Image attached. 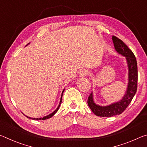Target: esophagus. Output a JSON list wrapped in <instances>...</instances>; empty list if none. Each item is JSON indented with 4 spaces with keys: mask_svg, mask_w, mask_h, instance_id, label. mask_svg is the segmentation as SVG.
Segmentation results:
<instances>
[{
    "mask_svg": "<svg viewBox=\"0 0 147 147\" xmlns=\"http://www.w3.org/2000/svg\"><path fill=\"white\" fill-rule=\"evenodd\" d=\"M89 73V72L87 69H82L79 72V76L80 77H84L88 76Z\"/></svg>",
    "mask_w": 147,
    "mask_h": 147,
    "instance_id": "1",
    "label": "esophagus"
}]
</instances>
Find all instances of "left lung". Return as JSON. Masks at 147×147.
I'll return each instance as SVG.
<instances>
[{"mask_svg": "<svg viewBox=\"0 0 147 147\" xmlns=\"http://www.w3.org/2000/svg\"><path fill=\"white\" fill-rule=\"evenodd\" d=\"M116 51L125 56L128 66V85L126 93L118 102L107 106H100L94 104L92 93L89 94L88 104L91 111L99 117H112L120 115L125 110L131 102L138 88V64L135 55L128 46L116 36L112 37Z\"/></svg>", "mask_w": 147, "mask_h": 147, "instance_id": "1", "label": "left lung"}]
</instances>
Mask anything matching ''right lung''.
<instances>
[{"mask_svg":"<svg viewBox=\"0 0 147 147\" xmlns=\"http://www.w3.org/2000/svg\"><path fill=\"white\" fill-rule=\"evenodd\" d=\"M63 91H64V90L63 91V92H62V94H61V99H60V102H59V105L58 106V108H57V109H56L55 111H54V112H53L52 113H51V114H49V115H47V116H45V117H43V118H31V117H28V116H26V117H28V118H29V119H34V120H37V121H40V120H45V119H49V118H51V117H53L54 114H55L57 111H58V109H59V106H60V104H61V100H62V95H63Z\"/></svg>","mask_w":147,"mask_h":147,"instance_id":"1","label":"right lung"}]
</instances>
